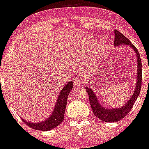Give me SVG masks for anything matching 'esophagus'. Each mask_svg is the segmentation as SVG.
<instances>
[{"mask_svg": "<svg viewBox=\"0 0 149 149\" xmlns=\"http://www.w3.org/2000/svg\"><path fill=\"white\" fill-rule=\"evenodd\" d=\"M81 82H82V78L80 77H77L74 80V84L77 85V86H81Z\"/></svg>", "mask_w": 149, "mask_h": 149, "instance_id": "34e87169", "label": "esophagus"}]
</instances>
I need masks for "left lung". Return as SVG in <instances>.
<instances>
[{"instance_id":"obj_1","label":"left lung","mask_w":149,"mask_h":149,"mask_svg":"<svg viewBox=\"0 0 149 149\" xmlns=\"http://www.w3.org/2000/svg\"><path fill=\"white\" fill-rule=\"evenodd\" d=\"M114 36H115V40H114V46L115 47L121 45H127L131 48H132V49L136 53V60H137L136 83V87H135L134 93H133L130 100H128V101L125 105L120 107H117V108H107V107H103V105H101L99 103L98 97L95 95L94 91L91 89V88H89V86H86L85 88L88 95H89V103H90L91 107L93 109L94 115L101 120L107 122H116L120 121L128 113L132 108V107L134 106L138 95H139L142 86V63L137 49L130 42V40L127 38H126L123 34L119 32L118 30H114Z\"/></svg>"}]
</instances>
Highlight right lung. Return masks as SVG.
Instances as JSON below:
<instances>
[{"instance_id":"1","label":"right lung","mask_w":149,"mask_h":149,"mask_svg":"<svg viewBox=\"0 0 149 149\" xmlns=\"http://www.w3.org/2000/svg\"><path fill=\"white\" fill-rule=\"evenodd\" d=\"M73 86L74 85L72 81H69L65 86H63L59 94L52 113L45 120L40 122H35V123L27 122V120L23 119L22 120L25 122L29 127L37 131H49L56 127V126H58L64 120V113H65V107H66L67 98Z\"/></svg>"}]
</instances>
